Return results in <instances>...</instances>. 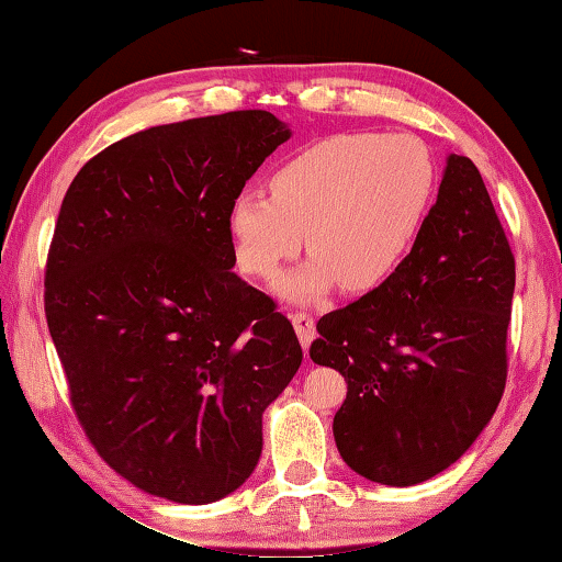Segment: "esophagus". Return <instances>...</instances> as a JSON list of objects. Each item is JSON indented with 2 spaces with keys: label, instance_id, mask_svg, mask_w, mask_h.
Listing matches in <instances>:
<instances>
[{
  "label": "esophagus",
  "instance_id": "1",
  "mask_svg": "<svg viewBox=\"0 0 562 562\" xmlns=\"http://www.w3.org/2000/svg\"><path fill=\"white\" fill-rule=\"evenodd\" d=\"M291 323H293V328H296V336H299V340H301V346H303V350L308 352V348H311V342H313V338H316V323H313V318L308 316V313H291Z\"/></svg>",
  "mask_w": 562,
  "mask_h": 562
}]
</instances>
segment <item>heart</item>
Here are the masks:
<instances>
[{
	"label": "heart",
	"mask_w": 562,
	"mask_h": 562,
	"mask_svg": "<svg viewBox=\"0 0 562 562\" xmlns=\"http://www.w3.org/2000/svg\"><path fill=\"white\" fill-rule=\"evenodd\" d=\"M437 167L415 135L336 133L311 143L269 177V194L244 190L226 210L236 266L271 279L303 246L301 269L276 293L313 303L342 283L370 291L405 259L435 194Z\"/></svg>",
	"instance_id": "obj_1"
}]
</instances>
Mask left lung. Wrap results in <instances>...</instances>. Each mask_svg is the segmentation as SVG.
<instances>
[{"label":"left lung","mask_w":562,"mask_h":562,"mask_svg":"<svg viewBox=\"0 0 562 562\" xmlns=\"http://www.w3.org/2000/svg\"><path fill=\"white\" fill-rule=\"evenodd\" d=\"M516 261L476 165L447 155L412 251L375 291L318 321L311 360L348 395L333 437L356 474L415 486L467 454L506 387Z\"/></svg>","instance_id":"obj_1"}]
</instances>
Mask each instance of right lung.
<instances>
[{"label":"right lung","mask_w":562,"mask_h":562,"mask_svg":"<svg viewBox=\"0 0 562 562\" xmlns=\"http://www.w3.org/2000/svg\"><path fill=\"white\" fill-rule=\"evenodd\" d=\"M291 127L266 111L155 125L74 177L46 263V323L105 464L145 494L212 504L259 464L301 342L236 276L226 210Z\"/></svg>","instance_id":"add662e5"}]
</instances>
